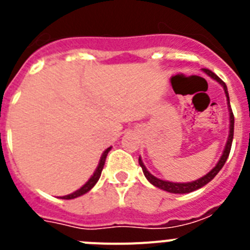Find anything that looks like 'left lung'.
<instances>
[{
  "label": "left lung",
  "instance_id": "obj_1",
  "mask_svg": "<svg viewBox=\"0 0 250 250\" xmlns=\"http://www.w3.org/2000/svg\"><path fill=\"white\" fill-rule=\"evenodd\" d=\"M203 71L208 75V76H210L211 79H214L215 81L220 83L223 86V89H224L225 92V96H227V101H228V109H229V120H230V124H229V136H228V140H227V144H225L224 147V151H223V155L220 156L219 161H218V164L213 167V169L204 175L203 178L198 179V180H194V182H189V183H171V182H167V180H161V179L156 178L152 174H150L147 171V169L145 167L144 163L139 158V164H140L141 169H143V173H144L145 178L151 183L154 187L159 188V189H163L165 191H169V193H173V194H187V193H191L194 190H198L200 188H203L204 185H207L208 183L213 180L214 176L216 174L219 173L220 169L224 167L225 161L228 159L229 156V152H230V147H231V141H233V135H234V115L233 111H231V107H230V103H229V94H228V89H227V85L225 83H223L220 80L219 77L216 76L214 72H211L210 70H208V68H203Z\"/></svg>",
  "mask_w": 250,
  "mask_h": 250
}]
</instances>
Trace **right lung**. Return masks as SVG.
<instances>
[{
	"mask_svg": "<svg viewBox=\"0 0 250 250\" xmlns=\"http://www.w3.org/2000/svg\"><path fill=\"white\" fill-rule=\"evenodd\" d=\"M110 150H111V146L107 147V149H106L105 151L103 152V155H101V158H100V161H99L98 167H96V170H95V173L91 175V178H90L89 180L86 182V184L83 185V187H81L80 189H77V190L74 191V193L68 194V195H65V196H61V199H75V198H77V196L83 195V194H86V193H87V191L91 190L92 188L95 187V184L98 183L99 179H100L101 171H103L104 165H105L106 156H107V154H109Z\"/></svg>",
	"mask_w": 250,
	"mask_h": 250,
	"instance_id": "1",
	"label": "right lung"
}]
</instances>
